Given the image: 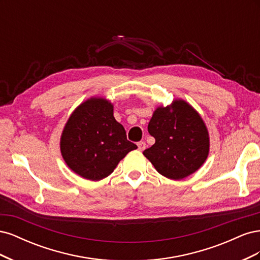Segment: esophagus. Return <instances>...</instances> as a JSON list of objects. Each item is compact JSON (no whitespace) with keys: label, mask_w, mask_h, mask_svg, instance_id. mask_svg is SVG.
I'll return each mask as SVG.
<instances>
[{"label":"esophagus","mask_w":260,"mask_h":260,"mask_svg":"<svg viewBox=\"0 0 260 260\" xmlns=\"http://www.w3.org/2000/svg\"><path fill=\"white\" fill-rule=\"evenodd\" d=\"M145 147H146L145 142H139V143H138V148H139V151H141V152L144 151Z\"/></svg>","instance_id":"34e87169"}]
</instances>
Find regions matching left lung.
Wrapping results in <instances>:
<instances>
[{"label": "left lung", "mask_w": 260, "mask_h": 260, "mask_svg": "<svg viewBox=\"0 0 260 260\" xmlns=\"http://www.w3.org/2000/svg\"><path fill=\"white\" fill-rule=\"evenodd\" d=\"M155 143L143 155L164 177L181 180L198 171L209 154V133L194 107L174 100L157 107L147 127Z\"/></svg>", "instance_id": "left-lung-1"}]
</instances>
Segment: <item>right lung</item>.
<instances>
[{
  "mask_svg": "<svg viewBox=\"0 0 260 260\" xmlns=\"http://www.w3.org/2000/svg\"><path fill=\"white\" fill-rule=\"evenodd\" d=\"M136 148L115 119L114 105L103 98H90L78 106L60 136V153L67 166L91 181L108 177Z\"/></svg>",
  "mask_w": 260,
  "mask_h": 260,
  "instance_id": "right-lung-1",
  "label": "right lung"
}]
</instances>
